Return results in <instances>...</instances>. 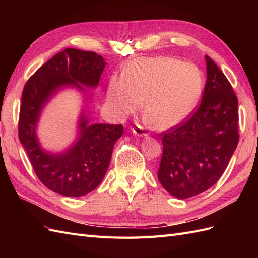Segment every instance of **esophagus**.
<instances>
[{
	"label": "esophagus",
	"instance_id": "esophagus-1",
	"mask_svg": "<svg viewBox=\"0 0 258 258\" xmlns=\"http://www.w3.org/2000/svg\"><path fill=\"white\" fill-rule=\"evenodd\" d=\"M132 132H134V134L138 137H146L147 136L146 130L142 126H139V124H138V126L132 128Z\"/></svg>",
	"mask_w": 258,
	"mask_h": 258
}]
</instances>
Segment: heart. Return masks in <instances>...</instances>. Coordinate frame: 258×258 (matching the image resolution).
Listing matches in <instances>:
<instances>
[{
  "label": "heart",
  "mask_w": 258,
  "mask_h": 258,
  "mask_svg": "<svg viewBox=\"0 0 258 258\" xmlns=\"http://www.w3.org/2000/svg\"><path fill=\"white\" fill-rule=\"evenodd\" d=\"M204 77L192 63L171 57L140 58L131 61L123 76L111 77L107 102L119 116L135 113L143 104V115L156 129L182 122L196 107Z\"/></svg>",
  "instance_id": "heart-1"
}]
</instances>
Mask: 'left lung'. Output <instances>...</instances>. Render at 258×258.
I'll list each match as a JSON object with an SVG mask.
<instances>
[{"mask_svg":"<svg viewBox=\"0 0 258 258\" xmlns=\"http://www.w3.org/2000/svg\"><path fill=\"white\" fill-rule=\"evenodd\" d=\"M207 83L188 118L161 132L158 179L179 199L211 188L228 166L239 142L238 98L227 77L206 56Z\"/></svg>","mask_w":258,"mask_h":258,"instance_id":"1","label":"left lung"}]
</instances>
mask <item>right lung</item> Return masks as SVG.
Masks as SVG:
<instances>
[{"label": "right lung", "mask_w": 258, "mask_h": 258, "mask_svg": "<svg viewBox=\"0 0 258 258\" xmlns=\"http://www.w3.org/2000/svg\"><path fill=\"white\" fill-rule=\"evenodd\" d=\"M105 61L93 51L66 48L54 54L30 77L22 91L18 136L38 179L48 189L67 197H81L96 189L110 165L122 124L93 123L83 115L77 142L60 155L45 153L35 127L44 104L62 86L96 87Z\"/></svg>", "instance_id": "obj_1"}]
</instances>
